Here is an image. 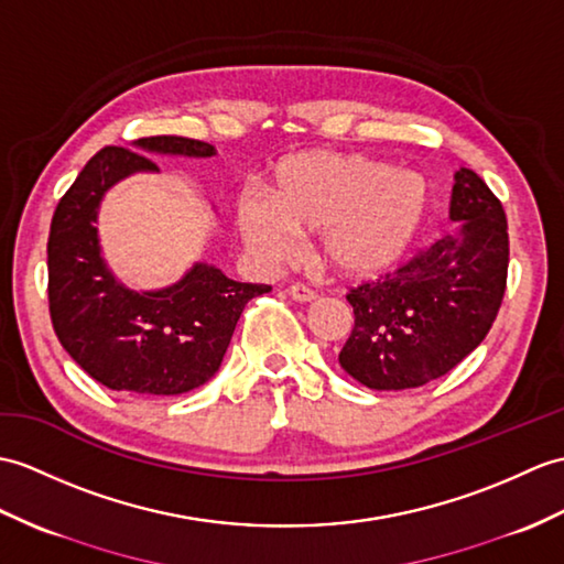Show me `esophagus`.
Instances as JSON below:
<instances>
[{
    "label": "esophagus",
    "mask_w": 564,
    "mask_h": 564,
    "mask_svg": "<svg viewBox=\"0 0 564 564\" xmlns=\"http://www.w3.org/2000/svg\"><path fill=\"white\" fill-rule=\"evenodd\" d=\"M288 293H291V297L297 300V303H314V300H317V293L310 291L307 285H300V283L288 288Z\"/></svg>",
    "instance_id": "esophagus-1"
}]
</instances>
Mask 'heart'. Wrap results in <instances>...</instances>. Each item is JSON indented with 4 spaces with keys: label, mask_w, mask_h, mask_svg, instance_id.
Wrapping results in <instances>:
<instances>
[{
    "label": "heart",
    "mask_w": 564,
    "mask_h": 564,
    "mask_svg": "<svg viewBox=\"0 0 564 564\" xmlns=\"http://www.w3.org/2000/svg\"><path fill=\"white\" fill-rule=\"evenodd\" d=\"M430 180L411 167L350 151H295L271 167L267 194L242 192L235 223L264 267L297 254V232H319V254L336 276L377 281L397 271L432 214Z\"/></svg>",
    "instance_id": "obj_1"
}]
</instances>
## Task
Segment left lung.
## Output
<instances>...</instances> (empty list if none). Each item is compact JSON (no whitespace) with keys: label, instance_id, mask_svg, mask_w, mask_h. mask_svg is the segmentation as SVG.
Instances as JSON below:
<instances>
[{"label":"left lung","instance_id":"1","mask_svg":"<svg viewBox=\"0 0 564 564\" xmlns=\"http://www.w3.org/2000/svg\"><path fill=\"white\" fill-rule=\"evenodd\" d=\"M459 223L409 264L346 297L356 314L341 368L377 391L423 387L480 346L502 305L509 238L505 208L474 170L454 175Z\"/></svg>","mask_w":564,"mask_h":564}]
</instances>
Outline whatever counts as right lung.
Listing matches in <instances>:
<instances>
[{
	"instance_id": "add662e5",
	"label": "right lung",
	"mask_w": 564,
	"mask_h": 564,
	"mask_svg": "<svg viewBox=\"0 0 564 564\" xmlns=\"http://www.w3.org/2000/svg\"><path fill=\"white\" fill-rule=\"evenodd\" d=\"M132 149L98 151L52 216V326L96 382L139 397H177L218 372L245 305L271 285L232 281L206 261H194L175 283L153 291H134L117 279L96 228L105 194L132 175L159 173L149 155H216L212 143L185 137L137 139Z\"/></svg>"
}]
</instances>
